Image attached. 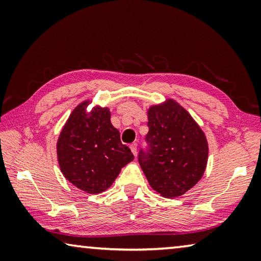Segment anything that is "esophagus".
<instances>
[{
  "label": "esophagus",
  "mask_w": 261,
  "mask_h": 261,
  "mask_svg": "<svg viewBox=\"0 0 261 261\" xmlns=\"http://www.w3.org/2000/svg\"><path fill=\"white\" fill-rule=\"evenodd\" d=\"M130 149H131V152L134 153L135 155H136V154H137V144H136V143L131 144V145H130Z\"/></svg>",
  "instance_id": "1"
}]
</instances>
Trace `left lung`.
I'll return each instance as SVG.
<instances>
[{
  "mask_svg": "<svg viewBox=\"0 0 261 261\" xmlns=\"http://www.w3.org/2000/svg\"><path fill=\"white\" fill-rule=\"evenodd\" d=\"M149 153L139 163L151 188L166 198L180 197L204 175L208 143L199 124L174 99L147 109Z\"/></svg>",
  "mask_w": 261,
  "mask_h": 261,
  "instance_id": "8db88e82",
  "label": "left lung"
}]
</instances>
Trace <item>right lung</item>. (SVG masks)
<instances>
[{"instance_id": "1", "label": "right lung", "mask_w": 261, "mask_h": 261, "mask_svg": "<svg viewBox=\"0 0 261 261\" xmlns=\"http://www.w3.org/2000/svg\"><path fill=\"white\" fill-rule=\"evenodd\" d=\"M91 103L92 100L83 101L70 114L57 139L56 153L62 174L70 183L98 194L112 187L134 154L121 143L109 108L96 105L87 110Z\"/></svg>"}]
</instances>
